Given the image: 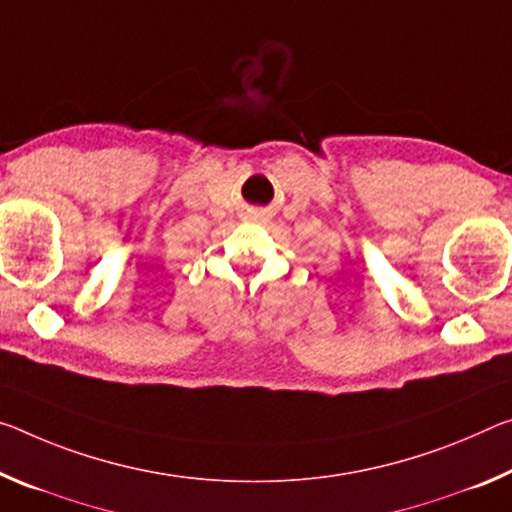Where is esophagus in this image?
Masks as SVG:
<instances>
[{
    "label": "esophagus",
    "instance_id": "obj_1",
    "mask_svg": "<svg viewBox=\"0 0 512 512\" xmlns=\"http://www.w3.org/2000/svg\"><path fill=\"white\" fill-rule=\"evenodd\" d=\"M253 218H255V221H264L266 214H264V212H255V216H253Z\"/></svg>",
    "mask_w": 512,
    "mask_h": 512
}]
</instances>
